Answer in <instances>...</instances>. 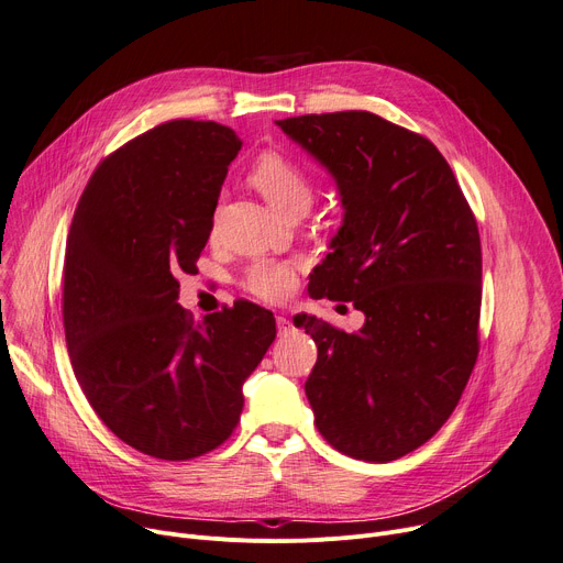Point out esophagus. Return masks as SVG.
Segmentation results:
<instances>
[{
  "label": "esophagus",
  "instance_id": "obj_1",
  "mask_svg": "<svg viewBox=\"0 0 563 563\" xmlns=\"http://www.w3.org/2000/svg\"><path fill=\"white\" fill-rule=\"evenodd\" d=\"M277 332H279L282 336H286V334H290V332H292L290 318H286V316H277Z\"/></svg>",
  "mask_w": 563,
  "mask_h": 563
}]
</instances>
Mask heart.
<instances>
[{
    "instance_id": "obj_1",
    "label": "heart",
    "mask_w": 563,
    "mask_h": 563,
    "mask_svg": "<svg viewBox=\"0 0 563 563\" xmlns=\"http://www.w3.org/2000/svg\"><path fill=\"white\" fill-rule=\"evenodd\" d=\"M250 183L282 216L307 210L313 199V187L305 169L279 151H267L256 159ZM245 288L261 300L282 302L296 288V271L279 261H256L245 275Z\"/></svg>"
}]
</instances>
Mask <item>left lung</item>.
<instances>
[{"mask_svg": "<svg viewBox=\"0 0 563 563\" xmlns=\"http://www.w3.org/2000/svg\"><path fill=\"white\" fill-rule=\"evenodd\" d=\"M336 180L343 224L316 265L311 298L364 313L343 332L302 313L318 345L305 391L336 451L387 463L431 440L478 355L481 240L442 153L371 112L277 121Z\"/></svg>", "mask_w": 563, "mask_h": 563, "instance_id": "1", "label": "left lung"}]
</instances>
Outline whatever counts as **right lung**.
<instances>
[{
	"instance_id": "add662e5",
	"label": "right lung",
	"mask_w": 563,
	"mask_h": 563,
	"mask_svg": "<svg viewBox=\"0 0 563 563\" xmlns=\"http://www.w3.org/2000/svg\"><path fill=\"white\" fill-rule=\"evenodd\" d=\"M240 146L216 121L155 125L102 159L68 231L75 378L119 440L159 461L203 456L233 433L243 383L277 336L273 311L247 300L201 323L178 305Z\"/></svg>"
}]
</instances>
